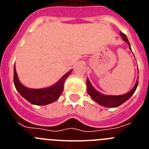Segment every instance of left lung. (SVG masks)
<instances>
[{
  "label": "left lung",
  "instance_id": "obj_1",
  "mask_svg": "<svg viewBox=\"0 0 149 149\" xmlns=\"http://www.w3.org/2000/svg\"><path fill=\"white\" fill-rule=\"evenodd\" d=\"M120 35L122 36V37L123 38L124 40L126 42H127V44L129 45V48L131 50V45H130L129 41L125 34H124L123 33H121ZM86 84H87V93L91 96L92 99L94 100L95 102H97L99 104L106 107H119L121 104H122L124 102L127 101L132 96V95L136 91V87L138 86V79L134 88L129 93L122 95H105L101 94L100 93H98V91H96L94 89V87L92 86L90 81L88 79L86 81Z\"/></svg>",
  "mask_w": 149,
  "mask_h": 149
}]
</instances>
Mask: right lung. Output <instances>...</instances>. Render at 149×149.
Wrapping results in <instances>:
<instances>
[{
    "label": "right lung",
    "instance_id": "1",
    "mask_svg": "<svg viewBox=\"0 0 149 149\" xmlns=\"http://www.w3.org/2000/svg\"><path fill=\"white\" fill-rule=\"evenodd\" d=\"M72 70H70L68 72H67L65 75L54 86L45 88V89H27L25 86H24L21 84L20 81H18L15 67H14L13 81H14V84H15V89H17V91L20 93V95L23 98H25L30 103L36 105H46L52 103L58 99L60 95L63 93V84H64L65 79L72 73Z\"/></svg>",
    "mask_w": 149,
    "mask_h": 149
}]
</instances>
